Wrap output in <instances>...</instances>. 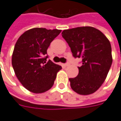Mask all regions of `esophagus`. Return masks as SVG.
Returning <instances> with one entry per match:
<instances>
[{
    "mask_svg": "<svg viewBox=\"0 0 121 121\" xmlns=\"http://www.w3.org/2000/svg\"><path fill=\"white\" fill-rule=\"evenodd\" d=\"M68 65H69V63H66V64H65V67H67V66H68Z\"/></svg>",
    "mask_w": 121,
    "mask_h": 121,
    "instance_id": "obj_1",
    "label": "esophagus"
}]
</instances>
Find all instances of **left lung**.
Instances as JSON below:
<instances>
[{
  "mask_svg": "<svg viewBox=\"0 0 121 121\" xmlns=\"http://www.w3.org/2000/svg\"><path fill=\"white\" fill-rule=\"evenodd\" d=\"M61 35L73 56L82 60V64L78 67V75L69 78L72 89L81 95L94 93L106 80L112 62L109 40L92 27L66 29Z\"/></svg>",
  "mask_w": 121,
  "mask_h": 121,
  "instance_id": "left-lung-1",
  "label": "left lung"
}]
</instances>
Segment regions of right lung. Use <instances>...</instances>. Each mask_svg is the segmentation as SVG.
Wrapping results in <instances>:
<instances>
[{
    "instance_id": "1",
    "label": "right lung",
    "mask_w": 121,
    "mask_h": 121,
    "mask_svg": "<svg viewBox=\"0 0 121 121\" xmlns=\"http://www.w3.org/2000/svg\"><path fill=\"white\" fill-rule=\"evenodd\" d=\"M61 31L33 28L17 40L12 56V65L19 82L29 91L43 93L53 85L61 67L51 60L47 61L46 56L51 42Z\"/></svg>"
}]
</instances>
